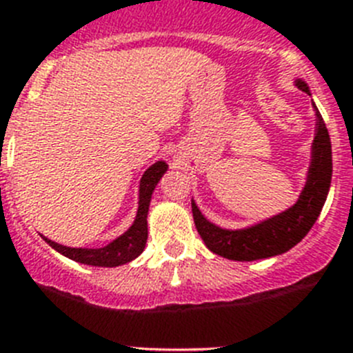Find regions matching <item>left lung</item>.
Segmentation results:
<instances>
[{"label":"left lung","mask_w":353,"mask_h":353,"mask_svg":"<svg viewBox=\"0 0 353 353\" xmlns=\"http://www.w3.org/2000/svg\"><path fill=\"white\" fill-rule=\"evenodd\" d=\"M297 88L310 93L304 81H297ZM314 105V104H313ZM316 136L313 143V159L307 171V182L301 198L292 208L274 215L260 224H254L245 230H223L207 221L199 208L192 201V217L198 233L203 239L205 245L212 252L228 260L252 261L261 258H270L286 252L297 245L322 212L329 194L330 176H332V150L327 127L316 105Z\"/></svg>","instance_id":"left-lung-1"}]
</instances>
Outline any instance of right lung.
<instances>
[{
  "label": "right lung",
  "instance_id": "obj_1",
  "mask_svg": "<svg viewBox=\"0 0 353 353\" xmlns=\"http://www.w3.org/2000/svg\"><path fill=\"white\" fill-rule=\"evenodd\" d=\"M168 170V164L164 161H159L145 171L139 182V208L138 215L134 219L132 226L127 230L123 235L113 240L105 248L99 249H83V248H67L46 239L52 249L61 252L63 256L70 258L74 261H79L84 265H95V267H118V265L129 263L134 258H138L146 245L148 239V224H146V215H148L150 199L154 192L155 185L159 183L164 171Z\"/></svg>",
  "mask_w": 353,
  "mask_h": 353
}]
</instances>
